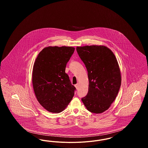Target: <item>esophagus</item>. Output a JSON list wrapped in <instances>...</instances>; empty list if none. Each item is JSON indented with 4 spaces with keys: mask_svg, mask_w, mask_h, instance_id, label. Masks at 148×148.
I'll list each match as a JSON object with an SVG mask.
<instances>
[{
    "mask_svg": "<svg viewBox=\"0 0 148 148\" xmlns=\"http://www.w3.org/2000/svg\"><path fill=\"white\" fill-rule=\"evenodd\" d=\"M75 88H76L77 89H78V88H79V84H78L75 85Z\"/></svg>",
    "mask_w": 148,
    "mask_h": 148,
    "instance_id": "obj_1",
    "label": "esophagus"
}]
</instances>
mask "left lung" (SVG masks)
Returning <instances> with one entry per match:
<instances>
[{
    "label": "left lung",
    "mask_w": 148,
    "mask_h": 148,
    "mask_svg": "<svg viewBox=\"0 0 148 148\" xmlns=\"http://www.w3.org/2000/svg\"><path fill=\"white\" fill-rule=\"evenodd\" d=\"M77 51L87 69L89 83L87 95L82 100L89 112L103 113L113 103L120 88L117 60L104 46L77 47Z\"/></svg>",
    "instance_id": "1"
}]
</instances>
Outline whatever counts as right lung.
I'll return each instance as SVG.
<instances>
[{
	"instance_id": "right-lung-1",
	"label": "right lung",
	"mask_w": 148,
	"mask_h": 148,
	"mask_svg": "<svg viewBox=\"0 0 148 148\" xmlns=\"http://www.w3.org/2000/svg\"><path fill=\"white\" fill-rule=\"evenodd\" d=\"M74 50L69 47H49L44 48L35 60L32 77L35 96L49 112L63 111L74 95L76 88L65 71Z\"/></svg>"
}]
</instances>
